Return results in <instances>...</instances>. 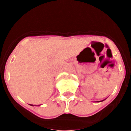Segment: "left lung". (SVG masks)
I'll list each match as a JSON object with an SVG mask.
<instances>
[{"mask_svg":"<svg viewBox=\"0 0 131 131\" xmlns=\"http://www.w3.org/2000/svg\"><path fill=\"white\" fill-rule=\"evenodd\" d=\"M103 101V100H102V101H100V102H102ZM99 102H100V101H99Z\"/></svg>","mask_w":131,"mask_h":131,"instance_id":"1","label":"left lung"}]
</instances>
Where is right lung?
Wrapping results in <instances>:
<instances>
[{"label":"right lung","instance_id":"1","mask_svg":"<svg viewBox=\"0 0 131 131\" xmlns=\"http://www.w3.org/2000/svg\"><path fill=\"white\" fill-rule=\"evenodd\" d=\"M31 106H33V105H32V104H31Z\"/></svg>","mask_w":131,"mask_h":131}]
</instances>
